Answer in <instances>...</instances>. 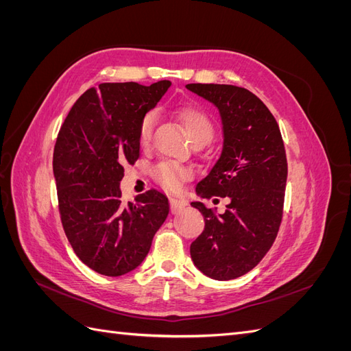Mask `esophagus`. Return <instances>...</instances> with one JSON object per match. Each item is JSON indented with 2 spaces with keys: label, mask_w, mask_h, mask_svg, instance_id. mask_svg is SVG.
<instances>
[{
  "label": "esophagus",
  "mask_w": 351,
  "mask_h": 351,
  "mask_svg": "<svg viewBox=\"0 0 351 351\" xmlns=\"http://www.w3.org/2000/svg\"><path fill=\"white\" fill-rule=\"evenodd\" d=\"M169 205H171V212L173 214H177L182 209L187 206V202L184 199H178V197H171L169 199Z\"/></svg>",
  "instance_id": "34e87169"
}]
</instances>
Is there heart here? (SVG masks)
<instances>
[{"mask_svg":"<svg viewBox=\"0 0 351 351\" xmlns=\"http://www.w3.org/2000/svg\"><path fill=\"white\" fill-rule=\"evenodd\" d=\"M177 119L183 124L184 132L190 142H204L205 145L212 139L214 136V125L209 117L196 107L192 105H184L177 110ZM156 123V114L155 111H149L143 115V119L139 124V143L142 146H147L152 139V133ZM192 177V169L178 165L176 162H161L155 168V178L156 182L171 190H177L184 180Z\"/></svg>","mask_w":351,"mask_h":351,"instance_id":"1","label":"heart"}]
</instances>
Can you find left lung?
Returning <instances> with one entry per match:
<instances>
[{
  "mask_svg": "<svg viewBox=\"0 0 351 351\" xmlns=\"http://www.w3.org/2000/svg\"><path fill=\"white\" fill-rule=\"evenodd\" d=\"M189 90L215 105L224 143L215 165L200 180V197H228L217 215L192 202L205 230L190 244V256L206 277L227 281L252 271L271 249L282 218L287 158L277 120L256 95L232 84L190 83Z\"/></svg>",
  "mask_w": 351,
  "mask_h": 351,
  "instance_id": "1",
  "label": "left lung"
}]
</instances>
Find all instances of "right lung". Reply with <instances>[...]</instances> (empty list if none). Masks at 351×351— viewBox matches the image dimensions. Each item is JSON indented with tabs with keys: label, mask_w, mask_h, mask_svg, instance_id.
Segmentation results:
<instances>
[{
	"label": "right lung",
	"mask_w": 351,
	"mask_h": 351,
	"mask_svg": "<svg viewBox=\"0 0 351 351\" xmlns=\"http://www.w3.org/2000/svg\"><path fill=\"white\" fill-rule=\"evenodd\" d=\"M171 86L169 80L101 83L73 105L52 158L58 208L79 259L98 274L120 277L136 269L168 217L164 193L152 189L121 202L124 165L139 158V124Z\"/></svg>",
	"instance_id": "obj_1"
}]
</instances>
